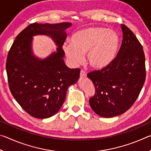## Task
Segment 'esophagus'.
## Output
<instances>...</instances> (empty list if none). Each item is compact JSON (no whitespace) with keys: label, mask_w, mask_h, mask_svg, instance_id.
I'll use <instances>...</instances> for the list:
<instances>
[{"label":"esophagus","mask_w":151,"mask_h":151,"mask_svg":"<svg viewBox=\"0 0 151 151\" xmlns=\"http://www.w3.org/2000/svg\"><path fill=\"white\" fill-rule=\"evenodd\" d=\"M80 76H81V78H85L86 76V73L83 70H81V73H80Z\"/></svg>","instance_id":"esophagus-1"}]
</instances>
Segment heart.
Returning a JSON list of instances; mask_svg holds the SVG:
<instances>
[{
	"label": "heart",
	"instance_id": "heart-1",
	"mask_svg": "<svg viewBox=\"0 0 151 151\" xmlns=\"http://www.w3.org/2000/svg\"><path fill=\"white\" fill-rule=\"evenodd\" d=\"M120 39L112 30L100 27H91L74 33L71 42L64 43L63 48L68 60L73 65H79L85 60L92 68L103 69L113 62L118 53Z\"/></svg>",
	"mask_w": 151,
	"mask_h": 151
}]
</instances>
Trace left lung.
<instances>
[{"mask_svg": "<svg viewBox=\"0 0 151 151\" xmlns=\"http://www.w3.org/2000/svg\"><path fill=\"white\" fill-rule=\"evenodd\" d=\"M121 29L122 41L115 59L107 67L87 75L96 89L89 104L96 114L105 118L121 115L131 108L146 78L141 44L126 25L121 24Z\"/></svg>", "mask_w": 151, "mask_h": 151, "instance_id": "obj_1", "label": "left lung"}]
</instances>
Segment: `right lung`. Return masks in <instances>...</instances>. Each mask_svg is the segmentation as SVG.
<instances>
[{
  "instance_id": "obj_1",
  "label": "right lung",
  "mask_w": 151,
  "mask_h": 151,
  "mask_svg": "<svg viewBox=\"0 0 151 151\" xmlns=\"http://www.w3.org/2000/svg\"><path fill=\"white\" fill-rule=\"evenodd\" d=\"M72 24H30L15 39L7 57L6 69L9 88L15 100L28 114L47 119L58 112L68 86L77 82L79 68H69L63 58L65 30ZM45 34L54 40L57 51L44 60L32 50V37Z\"/></svg>"
}]
</instances>
